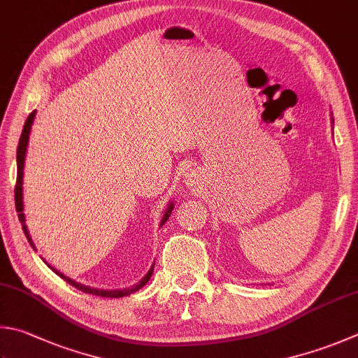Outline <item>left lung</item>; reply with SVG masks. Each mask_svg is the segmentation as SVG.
Wrapping results in <instances>:
<instances>
[{"mask_svg":"<svg viewBox=\"0 0 358 358\" xmlns=\"http://www.w3.org/2000/svg\"><path fill=\"white\" fill-rule=\"evenodd\" d=\"M332 121H334V118H332Z\"/></svg>","mask_w":358,"mask_h":358,"instance_id":"obj_1","label":"left lung"}]
</instances>
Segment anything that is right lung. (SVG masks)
<instances>
[{
	"label": "right lung",
	"instance_id": "1",
	"mask_svg": "<svg viewBox=\"0 0 358 358\" xmlns=\"http://www.w3.org/2000/svg\"><path fill=\"white\" fill-rule=\"evenodd\" d=\"M34 117H36V110L31 112V115L26 118L24 121V126H23V132H22V137H20V141H18V148H17V184H15V207H17V212H18V220L20 222H22V227H23V232L26 235V238H28V241L31 243V246L36 249V246H34L32 243V238L31 235L28 232V227H26L24 224V213H23V170H24V157H26V148H28V143H29V134H31V127H32V123H34ZM173 207L174 204L173 202H170V206H168V208L164 213V218H162L160 221V226H164L166 220L171 217V212H173ZM54 273H56L57 275H60L65 282H69L70 285H73L74 288L80 289V292L84 293H89V294H95V296H101V298H123V296H127L131 294L134 292H137V289H140L143 285L148 284V280L151 279L152 275V269L154 266H151L150 271L146 273V275L143 279H141L138 284L132 285L131 288H124V289H98V288H92V287H87V285H83L79 284V282L76 280H71L70 278H66L65 274H62L60 271H57L56 268H52L51 265H48Z\"/></svg>",
	"mask_w": 358,
	"mask_h": 358
}]
</instances>
